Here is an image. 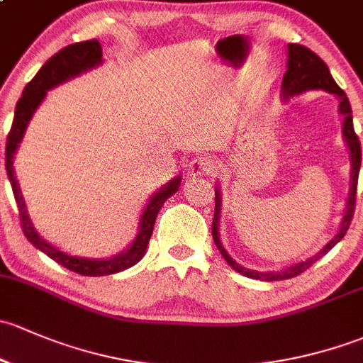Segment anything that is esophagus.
<instances>
[{"instance_id": "34e87169", "label": "esophagus", "mask_w": 363, "mask_h": 363, "mask_svg": "<svg viewBox=\"0 0 363 363\" xmlns=\"http://www.w3.org/2000/svg\"><path fill=\"white\" fill-rule=\"evenodd\" d=\"M213 169H215L213 160L206 159V157H196V159L190 160L189 166H186V177L194 180V178L206 177V174L213 173Z\"/></svg>"}]
</instances>
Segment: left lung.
Returning a JSON list of instances; mask_svg holds the SVG:
<instances>
[{"label": "left lung", "mask_w": 363, "mask_h": 363, "mask_svg": "<svg viewBox=\"0 0 363 363\" xmlns=\"http://www.w3.org/2000/svg\"><path fill=\"white\" fill-rule=\"evenodd\" d=\"M286 54H289V61H286V71L283 74L281 82V98L290 99L294 96L302 94L306 91H325L335 94L339 99V113L342 115V140L348 145L350 150V160H351V171H350V194L348 199L345 204V215H342L341 227H339L337 234L320 250L318 253H315L313 257H309L308 260H302L290 267L281 269V271H253V269L242 267L241 264H238L233 257L227 253V250L223 248L222 241H220V208H222V196H220V189L215 186V218H213L211 225V234L213 241H215L216 248L222 253V257L225 259V262L238 271L239 274L246 276V278L252 279H260V281H278V279H289L294 276L301 274L306 269L311 267L316 260L321 259L325 253L330 252L342 238L348 233L351 218H353L354 213V201H357V183H358V173H360V164H362V148L358 136L354 134L353 129V115H351V104L348 98H346L345 91L335 84V80L332 78L330 71H328L327 65L315 54L313 50H309L308 47H302L297 43H289L286 47Z\"/></svg>", "instance_id": "left-lung-1"}]
</instances>
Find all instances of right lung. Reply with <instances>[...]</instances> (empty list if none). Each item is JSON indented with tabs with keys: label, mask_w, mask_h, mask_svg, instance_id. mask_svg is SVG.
Returning a JSON list of instances; mask_svg holds the SVG:
<instances>
[{
	"label": "right lung",
	"mask_w": 363,
	"mask_h": 363,
	"mask_svg": "<svg viewBox=\"0 0 363 363\" xmlns=\"http://www.w3.org/2000/svg\"><path fill=\"white\" fill-rule=\"evenodd\" d=\"M103 62V48L98 40H87V42L73 43L59 50L57 54L52 55L47 62L42 66V69L36 73V77L26 85L24 92H22L21 99L17 101L13 115V124L10 129L9 138H6V154H5V166L6 174H9L10 185H12L15 203H17L18 215H21V225L24 230V236L31 242L35 248L43 252L45 255L50 257L62 267L69 269V271L77 272L82 276H106L121 272L124 269H129L130 265L138 264L143 255L147 253L148 241H150L152 233H154V223L157 218V213L162 208V204L178 192L182 183V177L173 178L169 183L159 189L154 196L148 199L147 206L141 211L140 222H138V234L129 245V248L124 252L117 253V255L110 257V259H87V257H77L68 255L62 250L55 248L50 242L36 233L33 227L31 218L28 215V208H26L24 196L18 186L17 178H15L13 169V155L17 154V148L21 145L22 138H24L26 129H28L29 121L33 118L35 111L42 104V101L47 96V91L57 87L62 82H68L69 78L78 77V74L85 73V71L96 68Z\"/></svg>",
	"instance_id": "1"
}]
</instances>
